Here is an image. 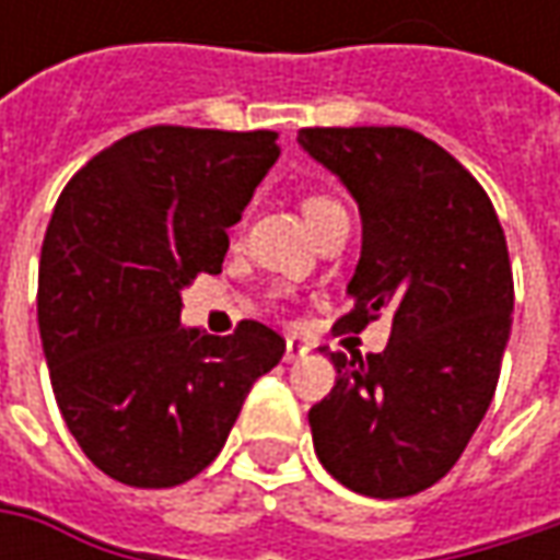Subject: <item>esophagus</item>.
<instances>
[{"instance_id": "1", "label": "esophagus", "mask_w": 560, "mask_h": 560, "mask_svg": "<svg viewBox=\"0 0 560 560\" xmlns=\"http://www.w3.org/2000/svg\"><path fill=\"white\" fill-rule=\"evenodd\" d=\"M308 355V342H302V339H295V336H290L287 339V352H283V358L287 361H299V358Z\"/></svg>"}]
</instances>
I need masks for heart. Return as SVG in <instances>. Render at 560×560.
<instances>
[{"label": "heart", "mask_w": 560, "mask_h": 560, "mask_svg": "<svg viewBox=\"0 0 560 560\" xmlns=\"http://www.w3.org/2000/svg\"><path fill=\"white\" fill-rule=\"evenodd\" d=\"M334 208H339V205H336L334 199H327V196H305V199H302V214H305L308 224H314L317 218H324V214L334 211Z\"/></svg>", "instance_id": "1"}]
</instances>
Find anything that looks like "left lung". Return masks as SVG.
<instances>
[{"mask_svg": "<svg viewBox=\"0 0 560 560\" xmlns=\"http://www.w3.org/2000/svg\"><path fill=\"white\" fill-rule=\"evenodd\" d=\"M299 145L361 211L352 312L336 330L393 317L380 355L330 352L314 452L352 492L405 499L452 470L495 396L514 312L505 233L483 186L415 130L305 127Z\"/></svg>", "mask_w": 560, "mask_h": 560, "instance_id": "1", "label": "left lung"}]
</instances>
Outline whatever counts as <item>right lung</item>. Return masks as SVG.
<instances>
[{
	"instance_id": "right-lung-1",
	"label": "right lung",
	"mask_w": 560,
	"mask_h": 560,
	"mask_svg": "<svg viewBox=\"0 0 560 560\" xmlns=\"http://www.w3.org/2000/svg\"><path fill=\"white\" fill-rule=\"evenodd\" d=\"M277 159L273 130L149 127L58 196L39 258V339L61 418L112 480L167 489L202 474L252 383L287 352L258 320L233 336L180 324V292L221 273L226 230Z\"/></svg>"
}]
</instances>
